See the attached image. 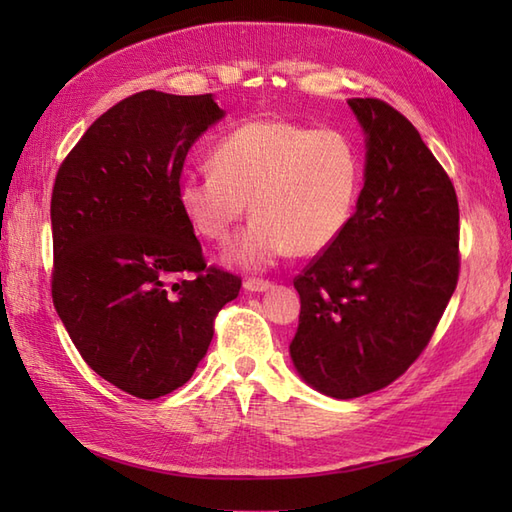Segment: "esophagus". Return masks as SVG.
<instances>
[{
	"mask_svg": "<svg viewBox=\"0 0 512 512\" xmlns=\"http://www.w3.org/2000/svg\"><path fill=\"white\" fill-rule=\"evenodd\" d=\"M273 288V281H266V279H246L244 281V290L248 292H266Z\"/></svg>",
	"mask_w": 512,
	"mask_h": 512,
	"instance_id": "34e87169",
	"label": "esophagus"
}]
</instances>
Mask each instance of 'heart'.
<instances>
[{
	"label": "heart",
	"mask_w": 512,
	"mask_h": 512,
	"mask_svg": "<svg viewBox=\"0 0 512 512\" xmlns=\"http://www.w3.org/2000/svg\"><path fill=\"white\" fill-rule=\"evenodd\" d=\"M211 169L178 182L182 215L200 237L224 244L246 213L253 222L226 262L264 270L290 250L317 255L350 226L363 184L356 140L339 127L255 118L211 149Z\"/></svg>",
	"instance_id": "obj_1"
}]
</instances>
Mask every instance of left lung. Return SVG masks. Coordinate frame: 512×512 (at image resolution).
I'll use <instances>...</instances> for the list:
<instances>
[{"label": "left lung", "instance_id": "1", "mask_svg": "<svg viewBox=\"0 0 512 512\" xmlns=\"http://www.w3.org/2000/svg\"><path fill=\"white\" fill-rule=\"evenodd\" d=\"M365 132L350 226L295 277L290 356L310 387L358 398L394 383L431 341L460 275V209L418 129L378 99L347 101Z\"/></svg>", "mask_w": 512, "mask_h": 512}]
</instances>
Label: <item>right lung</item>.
Here are the masks:
<instances>
[{
    "label": "right lung",
    "instance_id": "obj_1",
    "mask_svg": "<svg viewBox=\"0 0 512 512\" xmlns=\"http://www.w3.org/2000/svg\"><path fill=\"white\" fill-rule=\"evenodd\" d=\"M220 118L213 94H132L96 118L54 180V308L83 361L136 398L187 383L242 288L206 266L178 204L184 158Z\"/></svg>",
    "mask_w": 512,
    "mask_h": 512
}]
</instances>
